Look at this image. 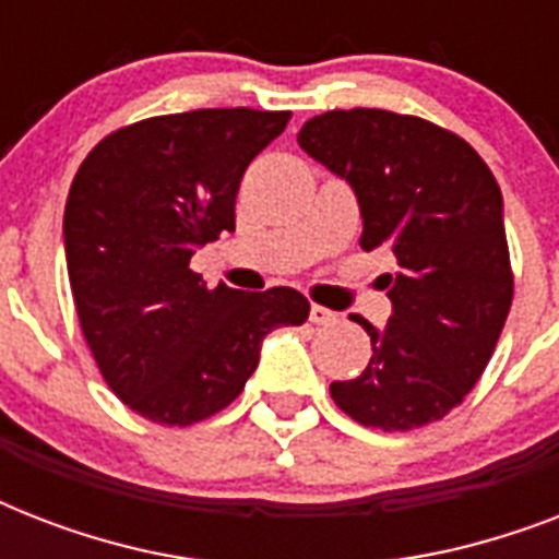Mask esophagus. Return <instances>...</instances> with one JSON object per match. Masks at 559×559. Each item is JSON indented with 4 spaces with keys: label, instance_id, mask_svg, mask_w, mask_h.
<instances>
[{
    "label": "esophagus",
    "instance_id": "1",
    "mask_svg": "<svg viewBox=\"0 0 559 559\" xmlns=\"http://www.w3.org/2000/svg\"><path fill=\"white\" fill-rule=\"evenodd\" d=\"M310 322H313V324H331V322H336V313H333V310H328V307H322V305H310Z\"/></svg>",
    "mask_w": 559,
    "mask_h": 559
}]
</instances>
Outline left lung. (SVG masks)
I'll list each match as a JSON object with an SVG mask.
<instances>
[{
    "mask_svg": "<svg viewBox=\"0 0 559 559\" xmlns=\"http://www.w3.org/2000/svg\"><path fill=\"white\" fill-rule=\"evenodd\" d=\"M298 144L345 179L359 202V246L391 249V316L371 336V362L331 382L357 424L408 432L467 397L493 357L513 298L504 202L485 159L450 130L389 109H331Z\"/></svg>",
    "mask_w": 559,
    "mask_h": 559,
    "instance_id": "left-lung-1",
    "label": "left lung"
}]
</instances>
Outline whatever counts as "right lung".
Here are the masks:
<instances>
[{
    "instance_id": "1",
    "label": "right lung",
    "mask_w": 559,
    "mask_h": 559,
    "mask_svg": "<svg viewBox=\"0 0 559 559\" xmlns=\"http://www.w3.org/2000/svg\"><path fill=\"white\" fill-rule=\"evenodd\" d=\"M289 112L193 109L130 124L83 159L66 200L74 307L104 380L153 424L188 426L243 391L263 336L310 313L298 289L246 293L191 270L235 231L243 170Z\"/></svg>"
}]
</instances>
